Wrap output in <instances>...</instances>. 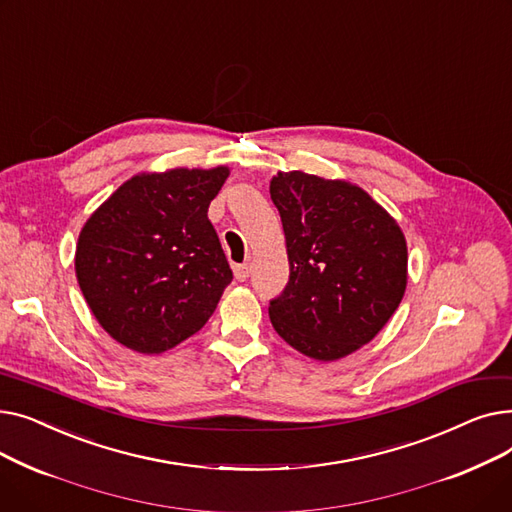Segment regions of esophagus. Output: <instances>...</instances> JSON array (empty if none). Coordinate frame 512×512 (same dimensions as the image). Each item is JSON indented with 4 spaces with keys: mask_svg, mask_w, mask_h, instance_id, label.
<instances>
[{
    "mask_svg": "<svg viewBox=\"0 0 512 512\" xmlns=\"http://www.w3.org/2000/svg\"><path fill=\"white\" fill-rule=\"evenodd\" d=\"M249 276H251V265H249V263L234 265V278H236L238 282H245Z\"/></svg>",
    "mask_w": 512,
    "mask_h": 512,
    "instance_id": "1",
    "label": "esophagus"
}]
</instances>
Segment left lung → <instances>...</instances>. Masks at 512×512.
Instances as JSON below:
<instances>
[{
    "instance_id": "8db88e82",
    "label": "left lung",
    "mask_w": 512,
    "mask_h": 512,
    "mask_svg": "<svg viewBox=\"0 0 512 512\" xmlns=\"http://www.w3.org/2000/svg\"><path fill=\"white\" fill-rule=\"evenodd\" d=\"M288 284L270 301L274 330L299 353L336 361L375 338L407 288V240L363 188L305 172H278Z\"/></svg>"
}]
</instances>
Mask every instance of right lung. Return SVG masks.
Masks as SVG:
<instances>
[{"label": "right lung", "instance_id": "right-lung-1", "mask_svg": "<svg viewBox=\"0 0 512 512\" xmlns=\"http://www.w3.org/2000/svg\"><path fill=\"white\" fill-rule=\"evenodd\" d=\"M228 174L132 176L80 230L78 286L101 328L130 351L159 355L199 332L232 282L207 218Z\"/></svg>", "mask_w": 512, "mask_h": 512}]
</instances>
